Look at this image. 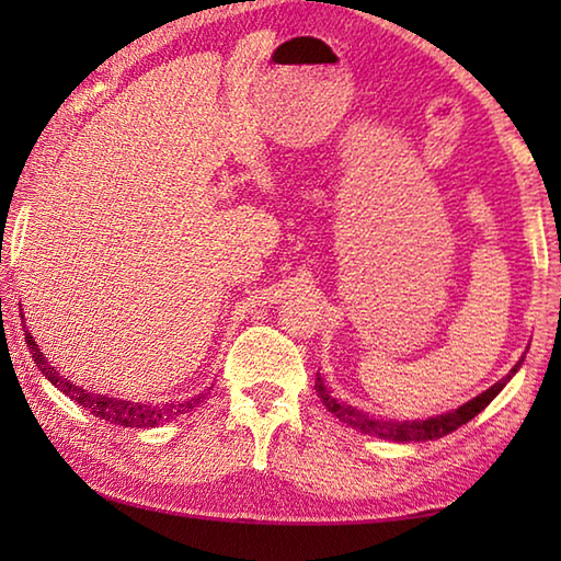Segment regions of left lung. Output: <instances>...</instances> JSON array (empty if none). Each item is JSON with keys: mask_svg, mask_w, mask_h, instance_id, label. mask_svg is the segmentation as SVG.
Returning a JSON list of instances; mask_svg holds the SVG:
<instances>
[{"mask_svg": "<svg viewBox=\"0 0 561 561\" xmlns=\"http://www.w3.org/2000/svg\"><path fill=\"white\" fill-rule=\"evenodd\" d=\"M522 360H525V356L517 360L515 368H512V371L505 378H502V381H497L495 386H490L488 391H482L480 396H474L472 401L462 403L460 408H455V411H450V413L425 417V421H401V423H396V421H383V417L366 415L364 411H358V408H354V405L336 401V398L331 396V391L327 388L321 374H317L314 391L321 398V403L329 408V413H334L341 423L351 425V428H356V431L366 433V435H378V438H386V440H396V443H423V440L443 438V435L458 431L460 425L472 421V417L478 415L480 411H485L492 398H495L502 391V388L507 386L510 378L517 374Z\"/></svg>", "mask_w": 561, "mask_h": 561, "instance_id": "8db88e82", "label": "left lung"}]
</instances>
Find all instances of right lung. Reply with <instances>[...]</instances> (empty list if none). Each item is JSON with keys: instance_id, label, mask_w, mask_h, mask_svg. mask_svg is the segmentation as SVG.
I'll return each mask as SVG.
<instances>
[{"instance_id": "right-lung-1", "label": "right lung", "mask_w": 561, "mask_h": 561, "mask_svg": "<svg viewBox=\"0 0 561 561\" xmlns=\"http://www.w3.org/2000/svg\"><path fill=\"white\" fill-rule=\"evenodd\" d=\"M24 331H26V324H24ZM26 346H30L34 364L39 366V371L49 378V381L59 388L61 393H66L71 401L83 405V411H91L93 415L101 417V421H108L113 425H126V428H153V425H158V423L173 421V417L193 411V408L197 403H203V398L207 396L203 391L195 398H187V401L153 405V403H130V401H121V398H108V396H101L93 391H83V388H79L76 383L66 381V378L51 366V360H46V356L42 354V348L36 346V341L30 331H26Z\"/></svg>"}]
</instances>
